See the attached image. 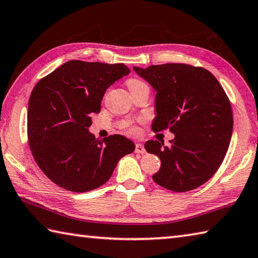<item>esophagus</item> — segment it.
I'll return each instance as SVG.
<instances>
[{
    "label": "esophagus",
    "mask_w": 258,
    "mask_h": 258,
    "mask_svg": "<svg viewBox=\"0 0 258 258\" xmlns=\"http://www.w3.org/2000/svg\"><path fill=\"white\" fill-rule=\"evenodd\" d=\"M135 152H137V153H144L145 149L143 147V144L137 143V145H135Z\"/></svg>",
    "instance_id": "34e87169"
}]
</instances>
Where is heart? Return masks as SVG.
<instances>
[{
    "label": "heart",
    "mask_w": 258,
    "mask_h": 258,
    "mask_svg": "<svg viewBox=\"0 0 258 258\" xmlns=\"http://www.w3.org/2000/svg\"><path fill=\"white\" fill-rule=\"evenodd\" d=\"M127 87L130 90H133V89H138V88H142V87H147V84L144 82H142L141 80H139V79H130L127 81ZM131 133H135V130L132 128L130 131Z\"/></svg>",
    "instance_id": "b5f03b06"
}]
</instances>
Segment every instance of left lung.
I'll return each instance as SVG.
<instances>
[{
    "label": "left lung",
    "instance_id": "8db88e82",
    "mask_svg": "<svg viewBox=\"0 0 258 258\" xmlns=\"http://www.w3.org/2000/svg\"><path fill=\"white\" fill-rule=\"evenodd\" d=\"M133 70L156 91L152 131L175 134L168 147L157 140L144 144L161 160L153 180L174 191L198 188L219 169L230 144L233 118L226 92L203 68L168 63Z\"/></svg>",
    "mask_w": 258,
    "mask_h": 258
}]
</instances>
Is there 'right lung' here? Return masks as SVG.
I'll use <instances>...</instances> for the list:
<instances>
[{"mask_svg":"<svg viewBox=\"0 0 258 258\" xmlns=\"http://www.w3.org/2000/svg\"><path fill=\"white\" fill-rule=\"evenodd\" d=\"M130 72L123 63L69 60L32 89L28 141L37 165L56 185L76 193L96 189L134 151L123 135L100 140L89 132L107 89Z\"/></svg>","mask_w":258,"mask_h":258,"instance_id":"right-lung-1","label":"right lung"}]
</instances>
